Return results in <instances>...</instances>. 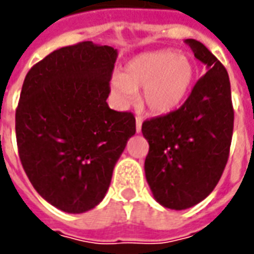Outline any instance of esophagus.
I'll use <instances>...</instances> for the list:
<instances>
[{
  "label": "esophagus",
  "instance_id": "esophagus-1",
  "mask_svg": "<svg viewBox=\"0 0 254 254\" xmlns=\"http://www.w3.org/2000/svg\"><path fill=\"white\" fill-rule=\"evenodd\" d=\"M141 122H143V118L140 116H136V130L137 132H141Z\"/></svg>",
  "mask_w": 254,
  "mask_h": 254
}]
</instances>
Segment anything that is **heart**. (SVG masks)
Returning <instances> with one entry per match:
<instances>
[{
    "label": "heart",
    "instance_id": "b5f03b06",
    "mask_svg": "<svg viewBox=\"0 0 254 254\" xmlns=\"http://www.w3.org/2000/svg\"><path fill=\"white\" fill-rule=\"evenodd\" d=\"M194 76L196 69L190 58L176 50H158L132 58L122 69L121 77L111 81V88L124 106L132 102L134 92L143 89L147 109L165 116L187 100Z\"/></svg>",
    "mask_w": 254,
    "mask_h": 254
}]
</instances>
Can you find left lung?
Instances as JSON below:
<instances>
[{
    "label": "left lung",
    "mask_w": 254,
    "mask_h": 254,
    "mask_svg": "<svg viewBox=\"0 0 254 254\" xmlns=\"http://www.w3.org/2000/svg\"><path fill=\"white\" fill-rule=\"evenodd\" d=\"M185 42L207 73L180 109L145 120L141 127L149 144L147 181L156 201L171 209L193 207L215 189L229 160L234 127L226 67L201 42Z\"/></svg>",
    "instance_id": "1"
}]
</instances>
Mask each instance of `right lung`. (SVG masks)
Masks as SVG:
<instances>
[{
  "label": "right lung",
  "instance_id": "add662e5",
  "mask_svg": "<svg viewBox=\"0 0 254 254\" xmlns=\"http://www.w3.org/2000/svg\"><path fill=\"white\" fill-rule=\"evenodd\" d=\"M117 50L80 42L31 67L16 109V141L25 174L64 212L98 205L117 160L136 133L130 111L107 105Z\"/></svg>",
  "mask_w": 254,
  "mask_h": 254
}]
</instances>
